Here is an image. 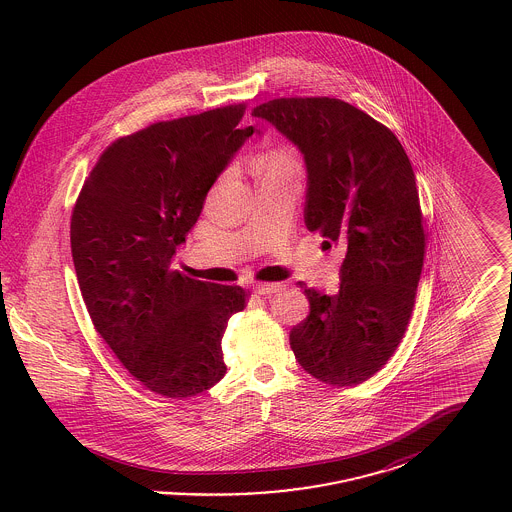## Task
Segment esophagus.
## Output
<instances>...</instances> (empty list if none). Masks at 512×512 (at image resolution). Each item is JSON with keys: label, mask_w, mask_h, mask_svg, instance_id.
<instances>
[{"label": "esophagus", "mask_w": 512, "mask_h": 512, "mask_svg": "<svg viewBox=\"0 0 512 512\" xmlns=\"http://www.w3.org/2000/svg\"><path fill=\"white\" fill-rule=\"evenodd\" d=\"M282 284H257L255 286V293L259 295H272V293L282 292Z\"/></svg>", "instance_id": "esophagus-1"}]
</instances>
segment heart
Here are the masks:
<instances>
[{"instance_id":"b5f03b06","label":"heart","mask_w":512,"mask_h":512,"mask_svg":"<svg viewBox=\"0 0 512 512\" xmlns=\"http://www.w3.org/2000/svg\"><path fill=\"white\" fill-rule=\"evenodd\" d=\"M257 167L263 171V174H297L301 171V163L297 155L288 147H280L263 155Z\"/></svg>"}]
</instances>
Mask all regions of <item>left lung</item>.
<instances>
[{
    "mask_svg": "<svg viewBox=\"0 0 512 512\" xmlns=\"http://www.w3.org/2000/svg\"><path fill=\"white\" fill-rule=\"evenodd\" d=\"M303 155L305 226L340 245V288H307V320L293 326L297 363L320 382L355 386L388 363L413 313L424 226L413 167L390 128L330 98L257 105Z\"/></svg>",
    "mask_w": 512,
    "mask_h": 512,
    "instance_id": "obj_1",
    "label": "left lung"
}]
</instances>
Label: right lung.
<instances>
[{
    "label": "right lung",
    "instance_id": "add662e5",
    "mask_svg": "<svg viewBox=\"0 0 512 512\" xmlns=\"http://www.w3.org/2000/svg\"><path fill=\"white\" fill-rule=\"evenodd\" d=\"M245 105L157 122L117 140L82 186L71 219L78 286L99 336L147 390L192 397L226 374L222 336L245 307L238 286L172 268L205 195L255 126Z\"/></svg>",
    "mask_w": 512,
    "mask_h": 512
}]
</instances>
